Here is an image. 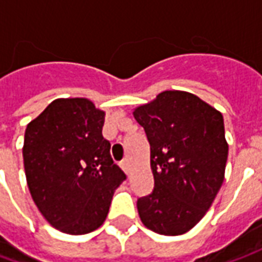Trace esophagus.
Returning a JSON list of instances; mask_svg holds the SVG:
<instances>
[{"instance_id":"esophagus-1","label":"esophagus","mask_w":262,"mask_h":262,"mask_svg":"<svg viewBox=\"0 0 262 262\" xmlns=\"http://www.w3.org/2000/svg\"><path fill=\"white\" fill-rule=\"evenodd\" d=\"M120 167L123 168V171H125L126 174H129V161H127V160H123V161L120 163Z\"/></svg>"}]
</instances>
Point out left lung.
<instances>
[{
  "mask_svg": "<svg viewBox=\"0 0 262 262\" xmlns=\"http://www.w3.org/2000/svg\"><path fill=\"white\" fill-rule=\"evenodd\" d=\"M133 116L150 143L153 192L137 199L143 225L164 236L191 230L225 178L229 146L219 111L184 91H164Z\"/></svg>",
  "mask_w": 262,
  "mask_h": 262,
  "instance_id": "left-lung-1",
  "label": "left lung"
}]
</instances>
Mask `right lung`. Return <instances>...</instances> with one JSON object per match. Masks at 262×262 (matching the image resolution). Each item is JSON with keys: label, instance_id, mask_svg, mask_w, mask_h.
Masks as SVG:
<instances>
[{"label": "right lung", "instance_id": "1", "mask_svg": "<svg viewBox=\"0 0 262 262\" xmlns=\"http://www.w3.org/2000/svg\"><path fill=\"white\" fill-rule=\"evenodd\" d=\"M105 112L85 98H66L28 125L24 165L37 209L54 229L86 234L108 216L116 188L126 180L102 136Z\"/></svg>", "mask_w": 262, "mask_h": 262}]
</instances>
